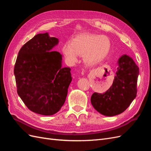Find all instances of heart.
Instances as JSON below:
<instances>
[{
  "mask_svg": "<svg viewBox=\"0 0 151 151\" xmlns=\"http://www.w3.org/2000/svg\"><path fill=\"white\" fill-rule=\"evenodd\" d=\"M110 49L111 42L106 36L85 33L77 36L71 43H65L62 52L70 63L76 62L79 55H83L84 62L92 66L103 61Z\"/></svg>",
  "mask_w": 151,
  "mask_h": 151,
  "instance_id": "heart-1",
  "label": "heart"
}]
</instances>
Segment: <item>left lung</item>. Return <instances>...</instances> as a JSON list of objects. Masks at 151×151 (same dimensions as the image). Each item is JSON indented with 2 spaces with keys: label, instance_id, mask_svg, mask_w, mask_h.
Masks as SVG:
<instances>
[{
  "label": "left lung",
  "instance_id": "8db88e82",
  "mask_svg": "<svg viewBox=\"0 0 151 151\" xmlns=\"http://www.w3.org/2000/svg\"><path fill=\"white\" fill-rule=\"evenodd\" d=\"M118 65L112 86L105 93H94L91 98L94 109L104 116H113L123 113L137 95L138 66L127 55L120 57Z\"/></svg>",
  "mask_w": 151,
  "mask_h": 151
}]
</instances>
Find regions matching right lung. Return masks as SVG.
Returning a JSON list of instances; mask_svg holds the SVG:
<instances>
[{
	"label": "right lung",
	"instance_id": "obj_1",
	"mask_svg": "<svg viewBox=\"0 0 151 151\" xmlns=\"http://www.w3.org/2000/svg\"><path fill=\"white\" fill-rule=\"evenodd\" d=\"M58 39L36 35L20 49L14 66L17 94L29 109L42 115L57 113L65 101L72 77L62 55L52 49Z\"/></svg>",
	"mask_w": 151,
	"mask_h": 151
}]
</instances>
